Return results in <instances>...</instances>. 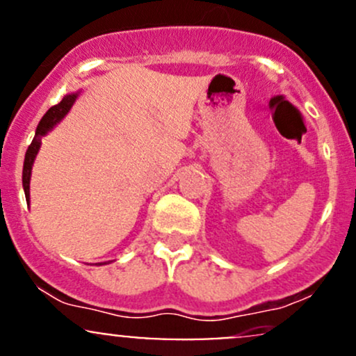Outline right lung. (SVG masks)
<instances>
[{"mask_svg": "<svg viewBox=\"0 0 356 356\" xmlns=\"http://www.w3.org/2000/svg\"><path fill=\"white\" fill-rule=\"evenodd\" d=\"M79 93H70V95H65L63 100L60 104L53 105V107L44 113L42 120H40L38 127H36V132L33 137V142H31L30 147H28L26 154H24V164H23V189L24 195H26V202L30 204V179H31V167H33L35 157L38 154L40 145H42L43 136H47L48 132L55 127L58 122L70 112L72 105L75 104Z\"/></svg>", "mask_w": 356, "mask_h": 356, "instance_id": "add662e5", "label": "right lung"}]
</instances>
